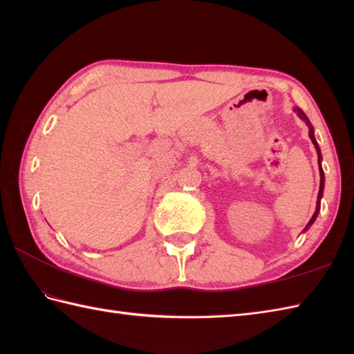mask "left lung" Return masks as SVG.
<instances>
[{"instance_id":"1","label":"left lung","mask_w":354,"mask_h":354,"mask_svg":"<svg viewBox=\"0 0 354 354\" xmlns=\"http://www.w3.org/2000/svg\"><path fill=\"white\" fill-rule=\"evenodd\" d=\"M293 111L297 112V115L303 120V122H306V124H307V127H309V137H310V140H312V142H313V146H315V149H317V153H318V167H319V176H321V183H319V192H318V201H317V209H315V213H313V216H312V219L309 221V223L306 225V228H304V231H307L309 230L310 227H312V223L317 221V217H318V213H319V208H321V199H322V193H324V170H322V165H321V161H322V155H321V149H319V146H318V141H317V138H315V133H313V126L310 124V122H309V118H307V115L304 114V112L299 109V108H293ZM303 231V232H304Z\"/></svg>"}]
</instances>
